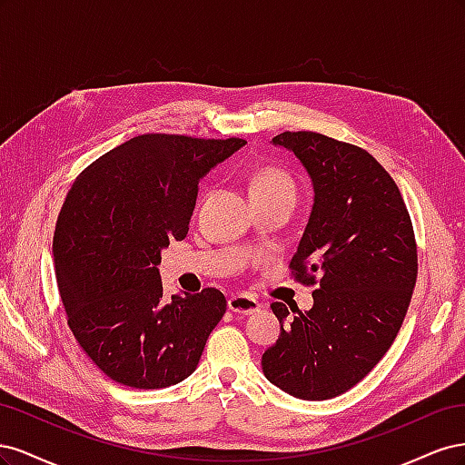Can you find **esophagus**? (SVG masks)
Segmentation results:
<instances>
[{"mask_svg": "<svg viewBox=\"0 0 465 465\" xmlns=\"http://www.w3.org/2000/svg\"><path fill=\"white\" fill-rule=\"evenodd\" d=\"M229 311L241 316L256 314L260 311V302L254 297H248V294H234L229 299Z\"/></svg>", "mask_w": 465, "mask_h": 465, "instance_id": "obj_1", "label": "esophagus"}]
</instances>
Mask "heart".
I'll return each mask as SVG.
<instances>
[{"mask_svg":"<svg viewBox=\"0 0 465 465\" xmlns=\"http://www.w3.org/2000/svg\"><path fill=\"white\" fill-rule=\"evenodd\" d=\"M250 193L252 198H260V195H275V193L294 195V186L285 173L277 171V168H262V171H258L254 178H252Z\"/></svg>","mask_w":465,"mask_h":465,"instance_id":"1","label":"heart"}]
</instances>
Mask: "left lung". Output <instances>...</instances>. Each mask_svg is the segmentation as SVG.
Returning a JSON list of instances; mask_svg holds the SVG:
<instances>
[{
    "instance_id": "obj_1",
    "label": "left lung",
    "mask_w": 465,
    "mask_h": 465,
    "mask_svg": "<svg viewBox=\"0 0 465 465\" xmlns=\"http://www.w3.org/2000/svg\"><path fill=\"white\" fill-rule=\"evenodd\" d=\"M312 182L314 203L292 275L316 285L301 312L272 302L281 335L262 355L289 396L331 400L359 384L396 340L417 281V246L396 182L371 153L316 132L272 139Z\"/></svg>"
}]
</instances>
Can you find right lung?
Listing matches in <instances>:
<instances>
[{
    "instance_id": "1",
    "label": "right lung",
    "mask_w": 465,
    "mask_h": 465,
    "mask_svg": "<svg viewBox=\"0 0 465 465\" xmlns=\"http://www.w3.org/2000/svg\"><path fill=\"white\" fill-rule=\"evenodd\" d=\"M244 139L145 134L104 153L74 182L54 232L67 323L118 384L159 390L195 367L227 301L217 289L163 299L161 252L182 241L200 180Z\"/></svg>"
}]
</instances>
